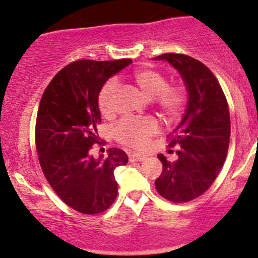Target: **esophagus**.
Returning <instances> with one entry per match:
<instances>
[{
  "instance_id": "obj_1",
  "label": "esophagus",
  "mask_w": 258,
  "mask_h": 258,
  "mask_svg": "<svg viewBox=\"0 0 258 258\" xmlns=\"http://www.w3.org/2000/svg\"><path fill=\"white\" fill-rule=\"evenodd\" d=\"M147 157L145 154H138V153H132L128 156L130 162H143Z\"/></svg>"
}]
</instances>
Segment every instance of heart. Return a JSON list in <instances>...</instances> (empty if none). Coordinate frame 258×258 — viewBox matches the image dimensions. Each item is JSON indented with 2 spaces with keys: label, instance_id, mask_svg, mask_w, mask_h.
<instances>
[{
  "label": "heart",
  "instance_id": "1",
  "mask_svg": "<svg viewBox=\"0 0 258 258\" xmlns=\"http://www.w3.org/2000/svg\"><path fill=\"white\" fill-rule=\"evenodd\" d=\"M134 80L148 99H154L158 107L167 117L179 115L185 102V90L183 86L167 85V79L162 73L154 69H140L134 74ZM118 91L116 80H108L99 94V107L105 116L113 113V100ZM158 131V123L153 118L123 120L116 126L113 135L122 145L131 148H143L148 138Z\"/></svg>",
  "mask_w": 258,
  "mask_h": 258
}]
</instances>
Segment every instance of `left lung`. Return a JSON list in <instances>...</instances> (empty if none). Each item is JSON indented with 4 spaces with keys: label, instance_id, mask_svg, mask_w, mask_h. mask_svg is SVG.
I'll return each mask as SVG.
<instances>
[{
    "label": "left lung",
    "instance_id": "obj_1",
    "mask_svg": "<svg viewBox=\"0 0 258 258\" xmlns=\"http://www.w3.org/2000/svg\"><path fill=\"white\" fill-rule=\"evenodd\" d=\"M154 59L172 65L188 93L183 118L170 134L169 145H179L178 158L169 162L158 154L163 170L154 184L170 202H190L208 190L226 158L229 106L216 78L202 61L184 54H162Z\"/></svg>",
    "mask_w": 258,
    "mask_h": 258
}]
</instances>
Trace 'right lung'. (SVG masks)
<instances>
[{"label": "right lung", "mask_w": 258, "mask_h": 258, "mask_svg": "<svg viewBox=\"0 0 258 258\" xmlns=\"http://www.w3.org/2000/svg\"><path fill=\"white\" fill-rule=\"evenodd\" d=\"M131 63L74 61L53 78L40 100L36 123L40 167L56 195L79 213H102L117 197L113 172L126 165L128 157L110 148L107 157L95 158L90 150L99 138L100 91L108 78Z\"/></svg>", "instance_id": "right-lung-1"}]
</instances>
